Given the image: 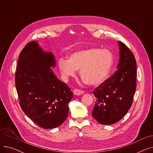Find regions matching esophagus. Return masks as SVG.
Here are the masks:
<instances>
[{"mask_svg":"<svg viewBox=\"0 0 153 153\" xmlns=\"http://www.w3.org/2000/svg\"><path fill=\"white\" fill-rule=\"evenodd\" d=\"M84 93V91H81V90H79V89H75V90L73 91V94H74L75 95H81L83 94Z\"/></svg>","mask_w":153,"mask_h":153,"instance_id":"34e87169","label":"esophagus"}]
</instances>
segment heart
I'll use <instances>...</instances> for the list:
<instances>
[{
    "mask_svg": "<svg viewBox=\"0 0 153 153\" xmlns=\"http://www.w3.org/2000/svg\"><path fill=\"white\" fill-rule=\"evenodd\" d=\"M114 54L107 49L89 48L69 54L67 60L60 59L58 68L64 79L76 76L87 85L96 86L107 79L114 64Z\"/></svg>",
    "mask_w": 153,
    "mask_h": 153,
    "instance_id": "obj_1",
    "label": "heart"
}]
</instances>
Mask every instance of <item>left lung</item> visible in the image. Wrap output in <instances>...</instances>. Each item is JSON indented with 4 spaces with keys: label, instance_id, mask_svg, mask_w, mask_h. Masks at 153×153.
Masks as SVG:
<instances>
[{
    "label": "left lung",
    "instance_id": "1",
    "mask_svg": "<svg viewBox=\"0 0 153 153\" xmlns=\"http://www.w3.org/2000/svg\"><path fill=\"white\" fill-rule=\"evenodd\" d=\"M119 61L117 70L96 88L92 117L102 125H112L121 120L130 110L136 87V62L125 44L118 42Z\"/></svg>",
    "mask_w": 153,
    "mask_h": 153
}]
</instances>
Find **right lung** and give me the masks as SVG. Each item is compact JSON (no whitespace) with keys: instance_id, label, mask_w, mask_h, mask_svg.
I'll return each instance as SVG.
<instances>
[{"instance_id":"obj_1","label":"right lung","mask_w":153,"mask_h":153,"mask_svg":"<svg viewBox=\"0 0 153 153\" xmlns=\"http://www.w3.org/2000/svg\"><path fill=\"white\" fill-rule=\"evenodd\" d=\"M52 52L45 51L36 41L21 51L15 74V85L22 110L39 127L61 126L69 113L73 98L68 85L56 76Z\"/></svg>"}]
</instances>
